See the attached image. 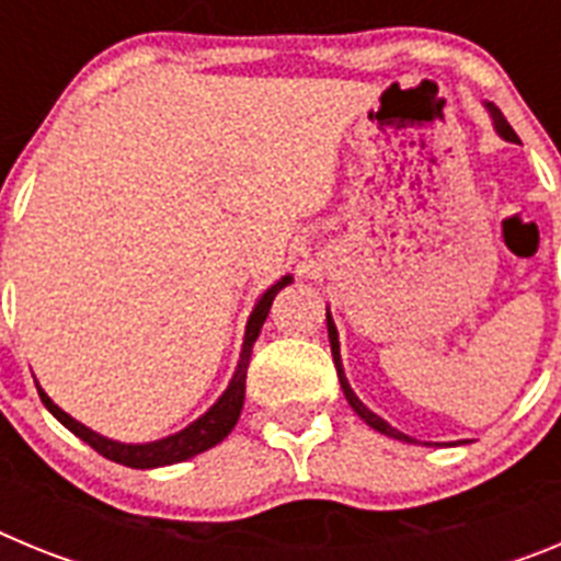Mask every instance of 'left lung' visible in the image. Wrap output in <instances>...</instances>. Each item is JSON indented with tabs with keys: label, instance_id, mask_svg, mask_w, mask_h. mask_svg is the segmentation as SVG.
Segmentation results:
<instances>
[{
	"label": "left lung",
	"instance_id": "8db88e82",
	"mask_svg": "<svg viewBox=\"0 0 561 561\" xmlns=\"http://www.w3.org/2000/svg\"><path fill=\"white\" fill-rule=\"evenodd\" d=\"M485 108H489V114H492L494 128H497L500 137H503V140H508V142H517V134H514V128L508 126V121H505V117H503V112H500V108L494 106V103H485ZM325 323H329L331 354H334V365H336V376H340L342 393H345V399H348V404H351V408H354V413L359 415V419L365 421V424H368V427L379 430V433L390 435V438H396V440H408V444H415V438H410V435L399 433V430H396V427H390L388 421L379 419V415H376V413H370V410L365 408V404H362V401H359V396H356L354 390H351L348 379H345V370H342V359H340V336H336V325H334V320H331V311H325Z\"/></svg>",
	"mask_w": 561,
	"mask_h": 561
}]
</instances>
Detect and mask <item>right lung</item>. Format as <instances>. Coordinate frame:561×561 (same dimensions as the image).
Listing matches in <instances>:
<instances>
[{
  "instance_id": "obj_1",
  "label": "right lung",
  "mask_w": 561,
  "mask_h": 561,
  "mask_svg": "<svg viewBox=\"0 0 561 561\" xmlns=\"http://www.w3.org/2000/svg\"><path fill=\"white\" fill-rule=\"evenodd\" d=\"M286 284H291V275L280 277L275 286L261 295V300L252 309L250 320H247V334H244V348H241V359H238V368L232 374L230 385H227L225 393L219 396V401L207 410L202 419H196L193 424H187L185 430H180L176 435H168V438L151 440V444H121V440H112L106 435H98L95 430L83 427L81 421H76L72 415L64 413L56 401L49 399L42 390V385H36L38 396H42L44 408L61 421L69 433H76L78 438L87 440L89 447L101 453L103 458L114 460V463L131 466V469H157V466H171L180 463V460L193 458V455L205 453V449L216 447L230 435V430L236 427L241 408H244V388H247V368H250V354L252 345H255L257 334H261V325H264L266 314H270V306L275 300V295L284 289Z\"/></svg>"
}]
</instances>
